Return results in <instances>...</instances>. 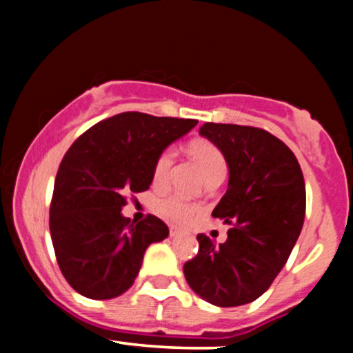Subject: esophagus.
I'll return each mask as SVG.
<instances>
[{"mask_svg": "<svg viewBox=\"0 0 353 353\" xmlns=\"http://www.w3.org/2000/svg\"><path fill=\"white\" fill-rule=\"evenodd\" d=\"M169 236H171V237L181 236V229H179V228H174V225H171V228H169Z\"/></svg>", "mask_w": 353, "mask_h": 353, "instance_id": "1", "label": "esophagus"}]
</instances>
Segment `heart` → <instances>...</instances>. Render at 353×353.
I'll return each instance as SVG.
<instances>
[{
    "label": "heart",
    "mask_w": 353,
    "mask_h": 353,
    "mask_svg": "<svg viewBox=\"0 0 353 353\" xmlns=\"http://www.w3.org/2000/svg\"><path fill=\"white\" fill-rule=\"evenodd\" d=\"M190 156L196 159L199 164L202 174H204L205 181L216 176H225L228 171V164H225L224 156L219 151L217 145L205 143V141H197L192 143L189 148ZM174 164V151L172 149H165L157 156L156 163L152 168V184L156 188H163L165 182L169 181L171 176V169ZM154 209L165 221L172 222V224H185L194 214L199 210V205L196 202H190L179 194H169V196L161 197L154 204Z\"/></svg>",
    "instance_id": "obj_1"
}]
</instances>
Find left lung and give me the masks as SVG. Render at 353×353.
Listing matches in <instances>:
<instances>
[{
  "label": "left lung",
  "mask_w": 353,
  "mask_h": 353,
  "mask_svg": "<svg viewBox=\"0 0 353 353\" xmlns=\"http://www.w3.org/2000/svg\"><path fill=\"white\" fill-rule=\"evenodd\" d=\"M199 134L224 154L229 185L212 217L228 241L199 234V252L184 264L189 287L217 307L261 297L285 265L305 217V182L294 152L259 128L205 123Z\"/></svg>",
  "instance_id": "8db88e82"
}]
</instances>
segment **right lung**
Wrapping results in <instances>:
<instances>
[{
  "instance_id": "add662e5",
  "label": "right lung",
  "mask_w": 353,
  "mask_h": 353,
  "mask_svg": "<svg viewBox=\"0 0 353 353\" xmlns=\"http://www.w3.org/2000/svg\"><path fill=\"white\" fill-rule=\"evenodd\" d=\"M196 124L121 112L89 128L64 154L50 230L61 272L76 292L94 301L124 294L139 274L145 249L169 236L156 216L131 222L121 209L129 192L149 189L157 156Z\"/></svg>"
}]
</instances>
